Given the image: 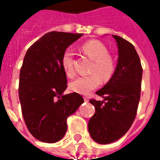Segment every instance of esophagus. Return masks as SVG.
<instances>
[{
	"mask_svg": "<svg viewBox=\"0 0 160 160\" xmlns=\"http://www.w3.org/2000/svg\"><path fill=\"white\" fill-rule=\"evenodd\" d=\"M84 101H85V102H88V101H89V99H88V98H87V97H84Z\"/></svg>",
	"mask_w": 160,
	"mask_h": 160,
	"instance_id": "esophagus-1",
	"label": "esophagus"
}]
</instances>
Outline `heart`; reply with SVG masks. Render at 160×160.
<instances>
[{
  "mask_svg": "<svg viewBox=\"0 0 160 160\" xmlns=\"http://www.w3.org/2000/svg\"><path fill=\"white\" fill-rule=\"evenodd\" d=\"M80 49L85 56L92 61L90 69L92 74L73 80L69 84V89L73 92L87 95L99 87L100 78L104 81L111 80L116 70V62L110 56L107 48L98 40L87 41L81 45ZM62 65L67 76L71 78L74 75L73 49H67L63 53Z\"/></svg>",
  "mask_w": 160,
  "mask_h": 160,
  "instance_id": "heart-1",
  "label": "heart"
}]
</instances>
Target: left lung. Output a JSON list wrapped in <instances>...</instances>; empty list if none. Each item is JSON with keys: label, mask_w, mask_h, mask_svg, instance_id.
Wrapping results in <instances>:
<instances>
[{"label": "left lung", "mask_w": 160, "mask_h": 160, "mask_svg": "<svg viewBox=\"0 0 160 160\" xmlns=\"http://www.w3.org/2000/svg\"><path fill=\"white\" fill-rule=\"evenodd\" d=\"M118 48V65L113 76L96 94L103 101L91 99L95 113L88 122L94 141L109 144L119 140L130 128L141 98L142 68L134 45L112 35Z\"/></svg>", "instance_id": "8db88e82"}]
</instances>
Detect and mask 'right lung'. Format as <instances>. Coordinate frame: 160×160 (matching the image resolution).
Listing matches in <instances>:
<instances>
[{"label":"right lung","mask_w":160,"mask_h":160,"mask_svg":"<svg viewBox=\"0 0 160 160\" xmlns=\"http://www.w3.org/2000/svg\"><path fill=\"white\" fill-rule=\"evenodd\" d=\"M82 35L51 32L26 51L19 73V97L26 127L38 141H60L66 134L67 118L84 103L77 92L62 94L68 81L62 65L63 53Z\"/></svg>","instance_id":"obj_1"}]
</instances>
